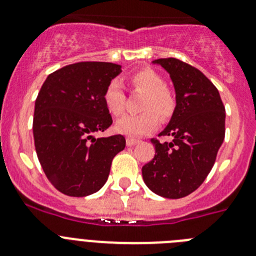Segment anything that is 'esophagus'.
Wrapping results in <instances>:
<instances>
[{"instance_id": "1", "label": "esophagus", "mask_w": 256, "mask_h": 256, "mask_svg": "<svg viewBox=\"0 0 256 256\" xmlns=\"http://www.w3.org/2000/svg\"><path fill=\"white\" fill-rule=\"evenodd\" d=\"M140 140H136V138H126V146L130 147V146H134V144H137Z\"/></svg>"}]
</instances>
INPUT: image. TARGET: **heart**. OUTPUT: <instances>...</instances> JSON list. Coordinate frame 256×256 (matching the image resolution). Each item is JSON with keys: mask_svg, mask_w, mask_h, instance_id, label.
<instances>
[{"mask_svg": "<svg viewBox=\"0 0 256 256\" xmlns=\"http://www.w3.org/2000/svg\"><path fill=\"white\" fill-rule=\"evenodd\" d=\"M130 85L144 92L140 109L146 112L137 116H126L116 124V132L128 137H140L152 132L158 124V116L168 119L175 110V99L162 77L151 68H140L130 74ZM102 102L108 112L114 116H119L124 112L126 95L122 85L116 80L108 84L102 94ZM159 116H157L156 114Z\"/></svg>", "mask_w": 256, "mask_h": 256, "instance_id": "b5f03b06", "label": "heart"}]
</instances>
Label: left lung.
<instances>
[{"instance_id": "left-lung-1", "label": "left lung", "mask_w": 256, "mask_h": 256, "mask_svg": "<svg viewBox=\"0 0 256 256\" xmlns=\"http://www.w3.org/2000/svg\"><path fill=\"white\" fill-rule=\"evenodd\" d=\"M170 74L176 106L158 137L152 138L154 157L142 168L147 186L157 196L179 199L196 190L214 165L224 140V102L218 90L198 68L176 58L154 60Z\"/></svg>"}]
</instances>
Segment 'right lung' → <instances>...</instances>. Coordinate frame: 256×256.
I'll use <instances>...</instances> for the list:
<instances>
[{"mask_svg": "<svg viewBox=\"0 0 256 256\" xmlns=\"http://www.w3.org/2000/svg\"><path fill=\"white\" fill-rule=\"evenodd\" d=\"M122 72L109 62H78L49 74L35 100V151L52 185L70 196L96 193L106 182L112 158L126 147L122 134L95 138L112 119L105 88Z\"/></svg>", "mask_w": 256, "mask_h": 256, "instance_id": "obj_1", "label": "right lung"}]
</instances>
